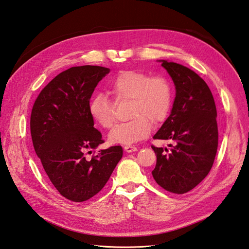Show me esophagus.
Segmentation results:
<instances>
[{
	"mask_svg": "<svg viewBox=\"0 0 249 249\" xmlns=\"http://www.w3.org/2000/svg\"><path fill=\"white\" fill-rule=\"evenodd\" d=\"M124 150L128 153H131V152H135L137 150V148L134 145H131V144H126V145H124Z\"/></svg>",
	"mask_w": 249,
	"mask_h": 249,
	"instance_id": "obj_1",
	"label": "esophagus"
}]
</instances>
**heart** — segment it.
I'll return each instance as SVG.
<instances>
[{"label": "heart", "mask_w": 249, "mask_h": 249, "mask_svg": "<svg viewBox=\"0 0 249 249\" xmlns=\"http://www.w3.org/2000/svg\"><path fill=\"white\" fill-rule=\"evenodd\" d=\"M116 103L129 100L128 121L117 125L108 134L112 143L129 144L148 136L154 123L167 118L172 106L173 91L164 76H151L142 71H120L107 83ZM89 115L100 126L108 129L115 123L114 105L105 94L97 93L89 101Z\"/></svg>", "instance_id": "heart-1"}]
</instances>
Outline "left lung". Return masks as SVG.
Instances as JSON below:
<instances>
[{"instance_id": "left-lung-1", "label": "left lung", "mask_w": 249, "mask_h": 249, "mask_svg": "<svg viewBox=\"0 0 249 249\" xmlns=\"http://www.w3.org/2000/svg\"><path fill=\"white\" fill-rule=\"evenodd\" d=\"M177 89L171 114L154 135L172 141L171 149L152 145L157 163L152 171L158 185L185 194L203 180L213 167L218 144L216 107L205 81L181 64L162 60Z\"/></svg>"}]
</instances>
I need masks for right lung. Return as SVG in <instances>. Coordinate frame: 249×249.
I'll return each mask as SVG.
<instances>
[{
	"label": "right lung",
	"instance_id": "add662e5",
	"mask_svg": "<svg viewBox=\"0 0 249 249\" xmlns=\"http://www.w3.org/2000/svg\"><path fill=\"white\" fill-rule=\"evenodd\" d=\"M109 70L73 67L60 72L40 92L31 114L34 149L59 194L83 202L101 191L121 160V145L88 158L89 150L105 142L94 128L88 105L98 82Z\"/></svg>",
	"mask_w": 249,
	"mask_h": 249
}]
</instances>
